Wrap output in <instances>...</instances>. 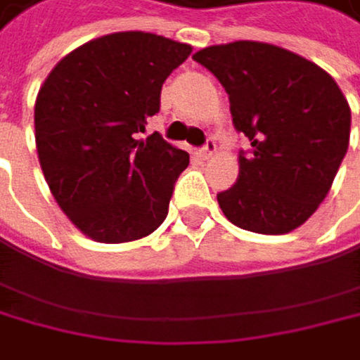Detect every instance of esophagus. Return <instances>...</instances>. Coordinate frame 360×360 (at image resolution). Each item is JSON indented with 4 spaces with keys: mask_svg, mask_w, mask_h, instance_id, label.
<instances>
[{
    "mask_svg": "<svg viewBox=\"0 0 360 360\" xmlns=\"http://www.w3.org/2000/svg\"><path fill=\"white\" fill-rule=\"evenodd\" d=\"M215 151H217V143H215V139H211V136H209V139H207V143H205V147L200 149V155H202V158H211Z\"/></svg>",
    "mask_w": 360,
    "mask_h": 360,
    "instance_id": "1",
    "label": "esophagus"
}]
</instances>
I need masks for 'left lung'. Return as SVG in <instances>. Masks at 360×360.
<instances>
[{
    "instance_id": "8db88e82",
    "label": "left lung",
    "mask_w": 360,
    "mask_h": 360,
    "mask_svg": "<svg viewBox=\"0 0 360 360\" xmlns=\"http://www.w3.org/2000/svg\"><path fill=\"white\" fill-rule=\"evenodd\" d=\"M205 65L230 100L235 130L252 149L239 153V179L217 194L224 215L260 235L299 228L326 198L350 143V106L316 63L264 42L202 49Z\"/></svg>"
}]
</instances>
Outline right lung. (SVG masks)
<instances>
[{
  "label": "right lung",
  "mask_w": 360,
  "mask_h": 360,
  "mask_svg": "<svg viewBox=\"0 0 360 360\" xmlns=\"http://www.w3.org/2000/svg\"><path fill=\"white\" fill-rule=\"evenodd\" d=\"M190 53L155 34L121 32L72 51L44 81L34 112L40 166L61 211L94 241H134L166 219L190 155L139 132Z\"/></svg>",
  "instance_id": "1"
}]
</instances>
